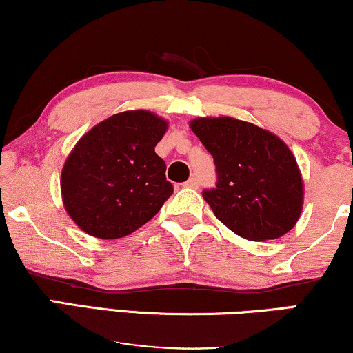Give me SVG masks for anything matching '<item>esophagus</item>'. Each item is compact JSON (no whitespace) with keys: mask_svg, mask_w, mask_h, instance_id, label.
I'll list each match as a JSON object with an SVG mask.
<instances>
[{"mask_svg":"<svg viewBox=\"0 0 353 353\" xmlns=\"http://www.w3.org/2000/svg\"><path fill=\"white\" fill-rule=\"evenodd\" d=\"M185 187H190V188H196L198 187V179L195 176H192L188 181L185 182Z\"/></svg>","mask_w":353,"mask_h":353,"instance_id":"1","label":"esophagus"}]
</instances>
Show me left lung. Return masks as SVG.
I'll use <instances>...</instances> for the list:
<instances>
[{"label": "left lung", "mask_w": 353, "mask_h": 353, "mask_svg": "<svg viewBox=\"0 0 353 353\" xmlns=\"http://www.w3.org/2000/svg\"><path fill=\"white\" fill-rule=\"evenodd\" d=\"M190 128L214 158L216 188L203 198L222 224L251 241L275 240L296 225L304 182L280 137L232 117L195 118Z\"/></svg>", "instance_id": "8db88e82"}]
</instances>
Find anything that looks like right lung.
I'll list each match as a JSON object with an SVG mask.
<instances>
[{
	"mask_svg": "<svg viewBox=\"0 0 353 353\" xmlns=\"http://www.w3.org/2000/svg\"><path fill=\"white\" fill-rule=\"evenodd\" d=\"M165 118L128 110L99 123L73 147L62 168L67 214L88 235L115 240L147 224L172 195L155 145Z\"/></svg>",
	"mask_w": 353,
	"mask_h": 353,
	"instance_id": "right-lung-1",
	"label": "right lung"
}]
</instances>
